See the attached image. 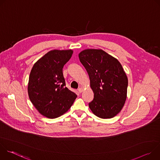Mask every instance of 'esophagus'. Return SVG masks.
Returning a JSON list of instances; mask_svg holds the SVG:
<instances>
[{"instance_id":"1","label":"esophagus","mask_w":160,"mask_h":160,"mask_svg":"<svg viewBox=\"0 0 160 160\" xmlns=\"http://www.w3.org/2000/svg\"><path fill=\"white\" fill-rule=\"evenodd\" d=\"M78 91L79 93H82V91H83V88H79L78 89Z\"/></svg>"}]
</instances>
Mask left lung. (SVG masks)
Returning <instances> with one entry per match:
<instances>
[{
  "label": "left lung",
  "instance_id": "left-lung-1",
  "mask_svg": "<svg viewBox=\"0 0 160 160\" xmlns=\"http://www.w3.org/2000/svg\"><path fill=\"white\" fill-rule=\"evenodd\" d=\"M89 76L94 99L88 103L97 117L111 118L122 110L127 99L128 78L120 62L101 49H86L79 54Z\"/></svg>",
  "mask_w": 160,
  "mask_h": 160
}]
</instances>
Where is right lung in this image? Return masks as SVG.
<instances>
[{"instance_id":"add662e5","label":"right lung","mask_w":160,"mask_h":160,"mask_svg":"<svg viewBox=\"0 0 160 160\" xmlns=\"http://www.w3.org/2000/svg\"><path fill=\"white\" fill-rule=\"evenodd\" d=\"M72 50H53L37 61L31 70L29 98L43 116L58 118L69 109L77 96L66 87L62 68L70 60Z\"/></svg>"}]
</instances>
